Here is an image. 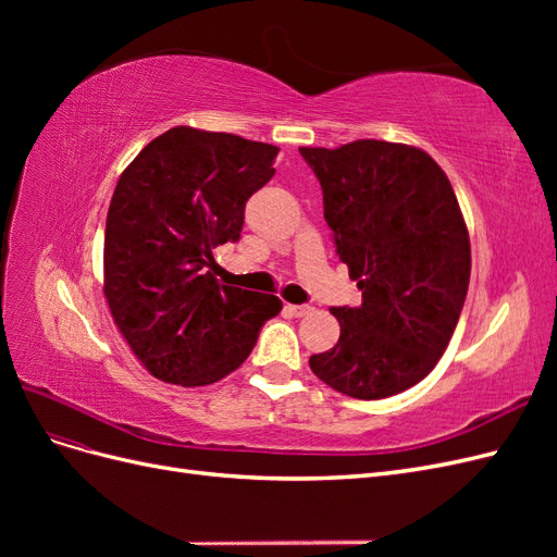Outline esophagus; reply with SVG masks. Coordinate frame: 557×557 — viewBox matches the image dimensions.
Masks as SVG:
<instances>
[{
  "mask_svg": "<svg viewBox=\"0 0 557 557\" xmlns=\"http://www.w3.org/2000/svg\"><path fill=\"white\" fill-rule=\"evenodd\" d=\"M285 309H288L295 318H301V315H307V313H311V311H313L309 305H288Z\"/></svg>",
  "mask_w": 557,
  "mask_h": 557,
  "instance_id": "esophagus-1",
  "label": "esophagus"
}]
</instances>
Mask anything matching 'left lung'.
I'll return each mask as SVG.
<instances>
[{"label": "left lung", "instance_id": "obj_1", "mask_svg": "<svg viewBox=\"0 0 557 557\" xmlns=\"http://www.w3.org/2000/svg\"><path fill=\"white\" fill-rule=\"evenodd\" d=\"M323 188L336 256L362 290L360 307H334L342 334L309 358L336 393L383 399L423 381L458 325L471 250L444 170L425 150L358 139L299 148Z\"/></svg>", "mask_w": 557, "mask_h": 557}]
</instances>
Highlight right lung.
<instances>
[{"instance_id":"1","label":"right lung","mask_w":557,"mask_h":557,"mask_svg":"<svg viewBox=\"0 0 557 557\" xmlns=\"http://www.w3.org/2000/svg\"><path fill=\"white\" fill-rule=\"evenodd\" d=\"M278 148L227 132L172 127L117 178L104 232V295L134 356L183 387L234 372L276 295L221 285L213 248L239 242L252 193L274 176Z\"/></svg>"}]
</instances>
